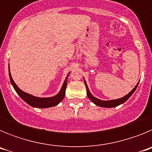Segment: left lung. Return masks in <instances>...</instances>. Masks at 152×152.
Here are the masks:
<instances>
[{
	"instance_id": "8db88e82",
	"label": "left lung",
	"mask_w": 152,
	"mask_h": 152,
	"mask_svg": "<svg viewBox=\"0 0 152 152\" xmlns=\"http://www.w3.org/2000/svg\"><path fill=\"white\" fill-rule=\"evenodd\" d=\"M84 84L86 86V89H87V94H88V98H89L90 100H91V102L94 103L95 105L98 106V107H105V108H112V107H117V106L120 105V104H123V103L126 101V100H128L129 98L132 95L135 91L136 90L137 87L139 85V83H137L136 85L135 86V88L133 89L128 94H126V96H123L121 98H119V99H116V100H100V99H98V98L95 97V96H93L91 94V93L90 92V90L88 87V84L86 83V80H84Z\"/></svg>"
}]
</instances>
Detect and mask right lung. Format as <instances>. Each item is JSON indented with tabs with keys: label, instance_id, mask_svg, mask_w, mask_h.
<instances>
[{
	"label": "right lung",
	"instance_id": "right-lung-1",
	"mask_svg": "<svg viewBox=\"0 0 152 152\" xmlns=\"http://www.w3.org/2000/svg\"><path fill=\"white\" fill-rule=\"evenodd\" d=\"M8 69H9V77H10V83H11L12 86L13 87L16 92L17 93V94L20 96L21 99L23 100L31 107H36V108H49V107L57 106L64 99V95H65V90H66L67 87V81H68V77L70 72L67 75L61 90L57 94L53 96H50V97H39V96H35L33 95L27 94V93L24 92L22 90L20 89L18 86L13 81V78L11 77V74H10V64H9V68Z\"/></svg>",
	"mask_w": 152,
	"mask_h": 152
}]
</instances>
